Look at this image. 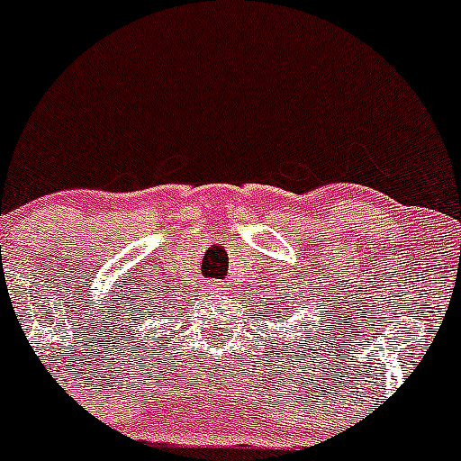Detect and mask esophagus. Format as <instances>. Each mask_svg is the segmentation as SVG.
<instances>
[{
    "mask_svg": "<svg viewBox=\"0 0 461 461\" xmlns=\"http://www.w3.org/2000/svg\"><path fill=\"white\" fill-rule=\"evenodd\" d=\"M212 291H224V288H221L220 284H212Z\"/></svg>",
    "mask_w": 461,
    "mask_h": 461,
    "instance_id": "obj_1",
    "label": "esophagus"
}]
</instances>
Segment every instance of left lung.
Returning <instances> with one entry per match:
<instances>
[{
  "instance_id": "8db88e82",
  "label": "left lung",
  "mask_w": 461,
  "mask_h": 461,
  "mask_svg": "<svg viewBox=\"0 0 461 461\" xmlns=\"http://www.w3.org/2000/svg\"><path fill=\"white\" fill-rule=\"evenodd\" d=\"M266 317H270V312H268V308H266Z\"/></svg>"
}]
</instances>
